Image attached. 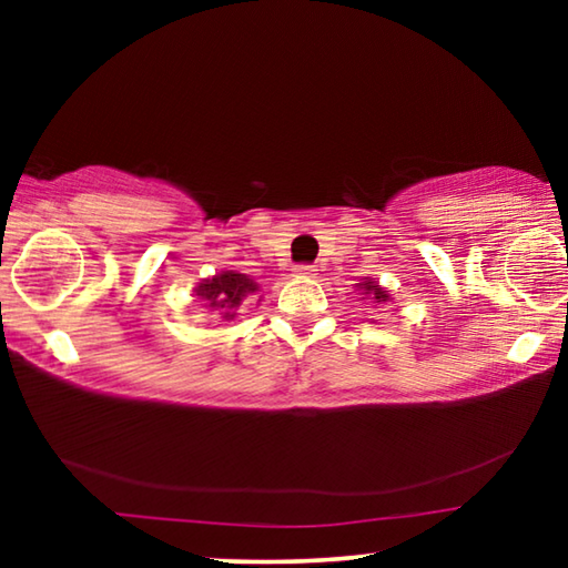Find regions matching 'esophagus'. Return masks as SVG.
I'll return each instance as SVG.
<instances>
[{"instance_id":"obj_1","label":"esophagus","mask_w":568,"mask_h":568,"mask_svg":"<svg viewBox=\"0 0 568 568\" xmlns=\"http://www.w3.org/2000/svg\"><path fill=\"white\" fill-rule=\"evenodd\" d=\"M297 274L300 276H317V268L315 266H297Z\"/></svg>"}]
</instances>
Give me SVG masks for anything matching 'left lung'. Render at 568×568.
Here are the masks:
<instances>
[{
  "mask_svg": "<svg viewBox=\"0 0 568 568\" xmlns=\"http://www.w3.org/2000/svg\"><path fill=\"white\" fill-rule=\"evenodd\" d=\"M356 292L362 294V302H369L372 307H379V305H387V302H393L390 292H387L383 284L375 282V278H369V276L364 278V282L356 284ZM369 321H372V317H369Z\"/></svg>",
  "mask_w": 568,
  "mask_h": 568,
  "instance_id": "8db88e82",
  "label": "left lung"
}]
</instances>
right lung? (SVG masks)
Segmentation results:
<instances>
[{
	"mask_svg": "<svg viewBox=\"0 0 568 568\" xmlns=\"http://www.w3.org/2000/svg\"><path fill=\"white\" fill-rule=\"evenodd\" d=\"M258 290V282H253L251 276L227 268L209 278H201L193 294L199 297L201 307L212 310V313L220 315V321H235L240 305Z\"/></svg>",
	"mask_w": 568,
	"mask_h": 568,
	"instance_id": "add662e5",
	"label": "right lung"
}]
</instances>
